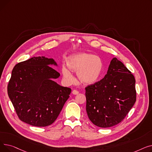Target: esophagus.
<instances>
[{
  "label": "esophagus",
  "mask_w": 152,
  "mask_h": 152,
  "mask_svg": "<svg viewBox=\"0 0 152 152\" xmlns=\"http://www.w3.org/2000/svg\"><path fill=\"white\" fill-rule=\"evenodd\" d=\"M72 93H73V94H74V95H77L79 94V92L76 90H74V91H73V92H72Z\"/></svg>",
  "instance_id": "1"
}]
</instances>
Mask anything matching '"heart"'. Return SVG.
Masks as SVG:
<instances>
[{
    "mask_svg": "<svg viewBox=\"0 0 152 152\" xmlns=\"http://www.w3.org/2000/svg\"><path fill=\"white\" fill-rule=\"evenodd\" d=\"M66 65L62 66L61 73L68 84H73L75 79L71 71L77 72V76L83 83L91 84L100 77L103 68L102 60L99 56L89 53H78L70 55L66 59Z\"/></svg>",
    "mask_w": 152,
    "mask_h": 152,
    "instance_id": "b5f03b06",
    "label": "heart"
}]
</instances>
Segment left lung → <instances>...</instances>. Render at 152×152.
<instances>
[{
	"instance_id": "obj_1",
	"label": "left lung",
	"mask_w": 152,
	"mask_h": 152,
	"mask_svg": "<svg viewBox=\"0 0 152 152\" xmlns=\"http://www.w3.org/2000/svg\"><path fill=\"white\" fill-rule=\"evenodd\" d=\"M135 79L116 58L111 60L102 80L86 87V111L91 122L100 127L121 123L136 101Z\"/></svg>"
}]
</instances>
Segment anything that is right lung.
Instances as JSON below:
<instances>
[{
  "mask_svg": "<svg viewBox=\"0 0 152 152\" xmlns=\"http://www.w3.org/2000/svg\"><path fill=\"white\" fill-rule=\"evenodd\" d=\"M50 65L53 58L34 57L16 65L7 87L19 119L30 125L45 127L58 116L71 89L53 81L60 76Z\"/></svg>",
  "mask_w": 152,
  "mask_h": 152,
  "instance_id": "1",
  "label": "right lung"
}]
</instances>
